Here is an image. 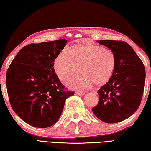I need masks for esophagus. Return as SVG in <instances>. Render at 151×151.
<instances>
[{"instance_id": "34e87169", "label": "esophagus", "mask_w": 151, "mask_h": 151, "mask_svg": "<svg viewBox=\"0 0 151 151\" xmlns=\"http://www.w3.org/2000/svg\"><path fill=\"white\" fill-rule=\"evenodd\" d=\"M76 93L78 94V95H80V96H83L86 93L85 91H76Z\"/></svg>"}]
</instances>
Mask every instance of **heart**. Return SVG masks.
<instances>
[{"mask_svg": "<svg viewBox=\"0 0 151 151\" xmlns=\"http://www.w3.org/2000/svg\"><path fill=\"white\" fill-rule=\"evenodd\" d=\"M80 72L71 78L68 86L84 88L100 86L111 78L116 67V57L109 48L85 42L69 49L64 48L54 60L55 72L61 81H67L76 70Z\"/></svg>", "mask_w": 151, "mask_h": 151, "instance_id": "heart-1", "label": "heart"}]
</instances>
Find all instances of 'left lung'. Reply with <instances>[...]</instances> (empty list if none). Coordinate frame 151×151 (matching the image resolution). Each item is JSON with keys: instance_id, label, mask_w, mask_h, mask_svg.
Wrapping results in <instances>:
<instances>
[{"instance_id": "left-lung-1", "label": "left lung", "mask_w": 151, "mask_h": 151, "mask_svg": "<svg viewBox=\"0 0 151 151\" xmlns=\"http://www.w3.org/2000/svg\"><path fill=\"white\" fill-rule=\"evenodd\" d=\"M116 57V67L111 78L97 91L99 103L93 108L95 116L106 123H116L129 118L139 108L145 81L141 60L127 42L98 40Z\"/></svg>"}]
</instances>
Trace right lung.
<instances>
[{
    "instance_id": "right-lung-1",
    "label": "right lung",
    "mask_w": 151,
    "mask_h": 151,
    "mask_svg": "<svg viewBox=\"0 0 151 151\" xmlns=\"http://www.w3.org/2000/svg\"><path fill=\"white\" fill-rule=\"evenodd\" d=\"M66 42L59 39L25 46L7 70L6 85L12 108L32 127L47 128L56 123L66 99L74 95L65 91L54 70L55 58Z\"/></svg>"
}]
</instances>
